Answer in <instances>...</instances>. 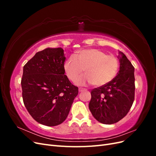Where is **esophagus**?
Returning <instances> with one entry per match:
<instances>
[{"instance_id": "34e87169", "label": "esophagus", "mask_w": 156, "mask_h": 156, "mask_svg": "<svg viewBox=\"0 0 156 156\" xmlns=\"http://www.w3.org/2000/svg\"><path fill=\"white\" fill-rule=\"evenodd\" d=\"M86 88H79V92H83V90H86Z\"/></svg>"}]
</instances>
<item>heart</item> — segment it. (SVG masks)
Returning <instances> with one entry per match:
<instances>
[{
  "label": "heart",
  "mask_w": 156,
  "mask_h": 156,
  "mask_svg": "<svg viewBox=\"0 0 156 156\" xmlns=\"http://www.w3.org/2000/svg\"><path fill=\"white\" fill-rule=\"evenodd\" d=\"M64 69L72 81H75L84 70L86 74L76 81L79 85L92 83L96 87H101L116 77L119 69V61L114 55H106L100 49H87L69 56L64 64Z\"/></svg>",
  "instance_id": "1"
}]
</instances>
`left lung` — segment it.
Wrapping results in <instances>:
<instances>
[{
    "mask_svg": "<svg viewBox=\"0 0 156 156\" xmlns=\"http://www.w3.org/2000/svg\"><path fill=\"white\" fill-rule=\"evenodd\" d=\"M120 70L111 82L91 91L89 109L104 124L116 123L127 114L135 98V68L126 56L119 52Z\"/></svg>",
    "mask_w": 156,
    "mask_h": 156,
    "instance_id": "8db88e82",
    "label": "left lung"
}]
</instances>
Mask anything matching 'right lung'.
I'll use <instances>...</instances> for the list:
<instances>
[{"instance_id":"add662e5","label":"right lung","mask_w":156,"mask_h":156,"mask_svg":"<svg viewBox=\"0 0 156 156\" xmlns=\"http://www.w3.org/2000/svg\"><path fill=\"white\" fill-rule=\"evenodd\" d=\"M65 60L62 48H49L36 53L23 67V102L29 114L41 124H62L78 94V87L64 74Z\"/></svg>"}]
</instances>
